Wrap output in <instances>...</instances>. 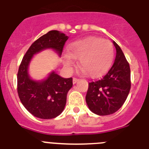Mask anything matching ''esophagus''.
<instances>
[{
    "label": "esophagus",
    "mask_w": 149,
    "mask_h": 149,
    "mask_svg": "<svg viewBox=\"0 0 149 149\" xmlns=\"http://www.w3.org/2000/svg\"><path fill=\"white\" fill-rule=\"evenodd\" d=\"M79 81L78 78H76V77H73V84H76L77 81Z\"/></svg>",
    "instance_id": "1"
}]
</instances>
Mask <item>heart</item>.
Returning <instances> with one entry per match:
<instances>
[{"mask_svg": "<svg viewBox=\"0 0 149 149\" xmlns=\"http://www.w3.org/2000/svg\"><path fill=\"white\" fill-rule=\"evenodd\" d=\"M68 51V54L63 56L65 68L71 70L74 64V59H79V66L92 77L102 75L108 70L114 56L111 42L95 36L72 43Z\"/></svg>", "mask_w": 149, "mask_h": 149, "instance_id": "1", "label": "heart"}]
</instances>
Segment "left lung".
Segmentation results:
<instances>
[{
	"label": "left lung",
	"mask_w": 149,
	"mask_h": 149,
	"mask_svg": "<svg viewBox=\"0 0 149 149\" xmlns=\"http://www.w3.org/2000/svg\"><path fill=\"white\" fill-rule=\"evenodd\" d=\"M116 49L115 61L102 78L89 83L86 101L89 110L99 116L114 113L125 103L131 89V69L122 49Z\"/></svg>",
	"instance_id": "left-lung-1"
}]
</instances>
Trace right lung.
Listing matches in <instances>:
<instances>
[{
	"label": "right lung",
	"mask_w": 149,
	"mask_h": 149,
	"mask_svg": "<svg viewBox=\"0 0 149 149\" xmlns=\"http://www.w3.org/2000/svg\"><path fill=\"white\" fill-rule=\"evenodd\" d=\"M68 37L57 30H51L33 43L24 56L17 74V90L24 107L34 116L54 119L61 114L66 104L68 90L72 87V77L63 78L54 72L48 78L35 81L28 74L29 64L35 54L52 48L62 54Z\"/></svg>",
	"instance_id": "right-lung-1"
}]
</instances>
